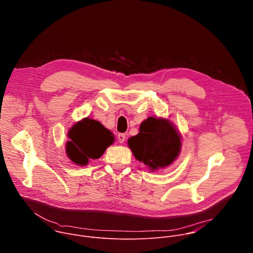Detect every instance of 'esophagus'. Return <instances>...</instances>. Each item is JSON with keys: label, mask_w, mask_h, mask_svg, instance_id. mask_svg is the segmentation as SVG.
<instances>
[{"label": "esophagus", "mask_w": 253, "mask_h": 253, "mask_svg": "<svg viewBox=\"0 0 253 253\" xmlns=\"http://www.w3.org/2000/svg\"><path fill=\"white\" fill-rule=\"evenodd\" d=\"M117 138H118V141H119V143H121V144H122V143H124L126 136H125V134H123V133H120V134H118Z\"/></svg>", "instance_id": "34e87169"}]
</instances>
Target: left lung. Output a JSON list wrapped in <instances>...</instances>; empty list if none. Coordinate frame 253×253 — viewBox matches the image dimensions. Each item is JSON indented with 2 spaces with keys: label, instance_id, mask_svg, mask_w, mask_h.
<instances>
[{
  "label": "left lung",
  "instance_id": "1",
  "mask_svg": "<svg viewBox=\"0 0 253 253\" xmlns=\"http://www.w3.org/2000/svg\"><path fill=\"white\" fill-rule=\"evenodd\" d=\"M181 134L167 118L148 117L140 124L139 133L128 139L134 157L151 171L171 165L181 152Z\"/></svg>",
  "mask_w": 253,
  "mask_h": 253
}]
</instances>
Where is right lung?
<instances>
[{
    "instance_id": "add662e5",
    "label": "right lung",
    "mask_w": 253,
    "mask_h": 253,
    "mask_svg": "<svg viewBox=\"0 0 253 253\" xmlns=\"http://www.w3.org/2000/svg\"><path fill=\"white\" fill-rule=\"evenodd\" d=\"M68 158L79 166H86L90 160L100 158L106 149L115 142L113 133L99 121L84 118L72 126L67 134Z\"/></svg>"
}]
</instances>
